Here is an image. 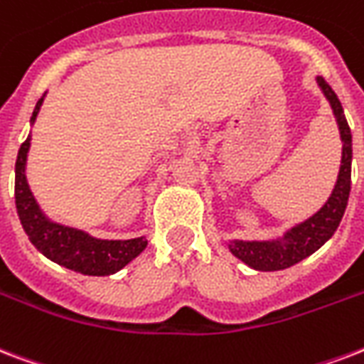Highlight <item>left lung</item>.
Instances as JSON below:
<instances>
[{
  "mask_svg": "<svg viewBox=\"0 0 364 364\" xmlns=\"http://www.w3.org/2000/svg\"><path fill=\"white\" fill-rule=\"evenodd\" d=\"M318 87L323 90L324 97L328 99L332 112L336 116L340 137H342V166L338 173V181L334 191L324 202V206L315 215L305 219L304 223L292 227L284 232V237L277 240H231L229 250L232 256H237L248 267L256 271H281L296 265L298 262L317 252L340 225L346 206H348L349 191H351V158H353V145H351V129L343 114L342 102L332 91L324 77H317Z\"/></svg>",
  "mask_w": 364,
  "mask_h": 364,
  "instance_id": "left-lung-1",
  "label": "left lung"
}]
</instances>
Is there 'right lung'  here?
I'll list each match as a JSON object with an SVG mask.
<instances>
[{
	"mask_svg": "<svg viewBox=\"0 0 364 364\" xmlns=\"http://www.w3.org/2000/svg\"><path fill=\"white\" fill-rule=\"evenodd\" d=\"M41 97L36 105L30 122L34 124L40 112ZM30 151V135L18 149L15 164V202L16 213L21 219L22 229L30 242L40 250L51 262L76 273L105 277L126 267L127 263L146 248V238H129V240H101L74 227L60 225L47 218L38 206L34 194L26 181V158Z\"/></svg>",
	"mask_w": 364,
	"mask_h": 364,
	"instance_id": "add662e5",
	"label": "right lung"
}]
</instances>
